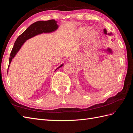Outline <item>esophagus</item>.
I'll return each instance as SVG.
<instances>
[{
    "instance_id": "1",
    "label": "esophagus",
    "mask_w": 133,
    "mask_h": 133,
    "mask_svg": "<svg viewBox=\"0 0 133 133\" xmlns=\"http://www.w3.org/2000/svg\"><path fill=\"white\" fill-rule=\"evenodd\" d=\"M72 59H73V58H70V61H72V60H73Z\"/></svg>"
}]
</instances>
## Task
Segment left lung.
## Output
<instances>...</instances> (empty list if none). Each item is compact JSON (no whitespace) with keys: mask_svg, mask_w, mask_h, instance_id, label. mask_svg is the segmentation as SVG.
Returning a JSON list of instances; mask_svg holds the SVG:
<instances>
[{"mask_svg":"<svg viewBox=\"0 0 133 133\" xmlns=\"http://www.w3.org/2000/svg\"><path fill=\"white\" fill-rule=\"evenodd\" d=\"M103 32H104V34H106V35H112V33L111 32H110V33H107V30L104 29V30H103ZM106 51H107V52H108L109 54H112V50L110 49V48H108V49H107V50H106Z\"/></svg>","mask_w":133,"mask_h":133,"instance_id":"8db88e82","label":"left lung"}]
</instances>
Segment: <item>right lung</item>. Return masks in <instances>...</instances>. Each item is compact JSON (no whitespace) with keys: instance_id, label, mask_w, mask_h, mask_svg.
I'll return each mask as SVG.
<instances>
[{"instance_id":"add662e5","label":"right lung","mask_w":133,"mask_h":133,"mask_svg":"<svg viewBox=\"0 0 133 133\" xmlns=\"http://www.w3.org/2000/svg\"><path fill=\"white\" fill-rule=\"evenodd\" d=\"M58 26L57 24V22L55 21L54 19L47 21H38L30 25L21 35L18 36L15 43H14V46L10 54L8 71L10 67V64L11 63L12 59L15 57L17 52L21 49V48L25 43V42H26L28 39L37 35L41 34L50 33L55 31V30L58 29ZM63 65V64H62L60 66L56 69V70L60 68Z\"/></svg>"}]
</instances>
